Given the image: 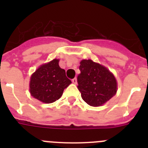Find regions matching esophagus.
I'll return each mask as SVG.
<instances>
[{
    "label": "esophagus",
    "mask_w": 148,
    "mask_h": 148,
    "mask_svg": "<svg viewBox=\"0 0 148 148\" xmlns=\"http://www.w3.org/2000/svg\"><path fill=\"white\" fill-rule=\"evenodd\" d=\"M72 82H73V84H77V78H74L73 79H72Z\"/></svg>",
    "instance_id": "esophagus-1"
}]
</instances>
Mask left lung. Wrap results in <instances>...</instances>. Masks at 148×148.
Listing matches in <instances>:
<instances>
[{
	"label": "left lung",
	"instance_id": "obj_1",
	"mask_svg": "<svg viewBox=\"0 0 148 148\" xmlns=\"http://www.w3.org/2000/svg\"><path fill=\"white\" fill-rule=\"evenodd\" d=\"M79 70L78 89L83 100L89 105H102L116 93V78L106 67L92 60H82Z\"/></svg>",
	"mask_w": 148,
	"mask_h": 148
}]
</instances>
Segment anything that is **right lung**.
Instances as JSON below:
<instances>
[{"mask_svg": "<svg viewBox=\"0 0 148 148\" xmlns=\"http://www.w3.org/2000/svg\"><path fill=\"white\" fill-rule=\"evenodd\" d=\"M58 60L41 65L31 76L30 93L34 98L49 104L58 100L65 88L71 84L64 69L58 65Z\"/></svg>", "mask_w": 148, "mask_h": 148, "instance_id": "obj_1", "label": "right lung"}]
</instances>
